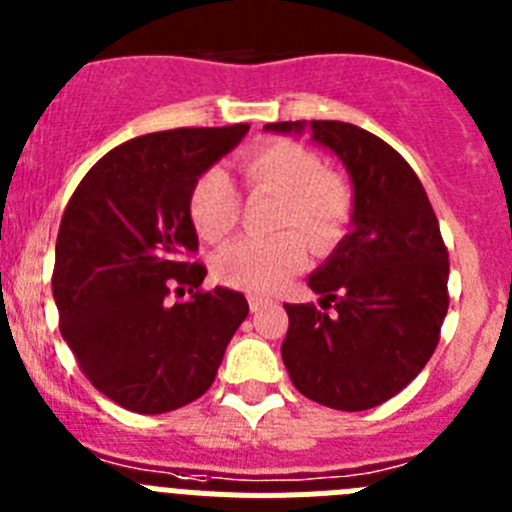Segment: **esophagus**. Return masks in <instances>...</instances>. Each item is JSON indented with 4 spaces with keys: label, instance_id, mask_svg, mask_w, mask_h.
<instances>
[{
    "label": "esophagus",
    "instance_id": "obj_1",
    "mask_svg": "<svg viewBox=\"0 0 512 512\" xmlns=\"http://www.w3.org/2000/svg\"><path fill=\"white\" fill-rule=\"evenodd\" d=\"M247 303H250V311H255V313L262 311L265 306H270V301L262 296H247Z\"/></svg>",
    "mask_w": 512,
    "mask_h": 512
}]
</instances>
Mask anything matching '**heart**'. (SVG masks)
<instances>
[{"label":"heart","mask_w":512,"mask_h":512,"mask_svg":"<svg viewBox=\"0 0 512 512\" xmlns=\"http://www.w3.org/2000/svg\"><path fill=\"white\" fill-rule=\"evenodd\" d=\"M239 173L250 193L278 196L273 229H288L267 239H242L216 257L214 273L224 285L247 293H273L313 252L339 242L352 214V191L342 176L324 170L313 150L293 140H273L247 150ZM239 193L219 168L201 173L188 196V214L206 242H222L239 224Z\"/></svg>","instance_id":"1"}]
</instances>
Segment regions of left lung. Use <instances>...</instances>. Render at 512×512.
<instances>
[{
    "mask_svg": "<svg viewBox=\"0 0 512 512\" xmlns=\"http://www.w3.org/2000/svg\"><path fill=\"white\" fill-rule=\"evenodd\" d=\"M352 178V232L308 275L313 303H285V370L306 398L367 411L408 385L434 354L449 308V252L413 168L357 124L313 119L265 130L301 135Z\"/></svg>",
    "mask_w": 512,
    "mask_h": 512,
    "instance_id": "left-lung-1",
    "label": "left lung"
}]
</instances>
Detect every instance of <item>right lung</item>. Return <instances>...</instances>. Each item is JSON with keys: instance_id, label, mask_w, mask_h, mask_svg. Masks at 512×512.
Instances as JSON below:
<instances>
[{"instance_id": "1", "label": "right lung", "mask_w": 512, "mask_h": 512, "mask_svg": "<svg viewBox=\"0 0 512 512\" xmlns=\"http://www.w3.org/2000/svg\"><path fill=\"white\" fill-rule=\"evenodd\" d=\"M250 124L142 135L107 153L63 211L53 298L61 334L99 393L135 413L201 398L250 306L237 290H201L206 267L188 196ZM192 298L170 304L169 290Z\"/></svg>"}]
</instances>
